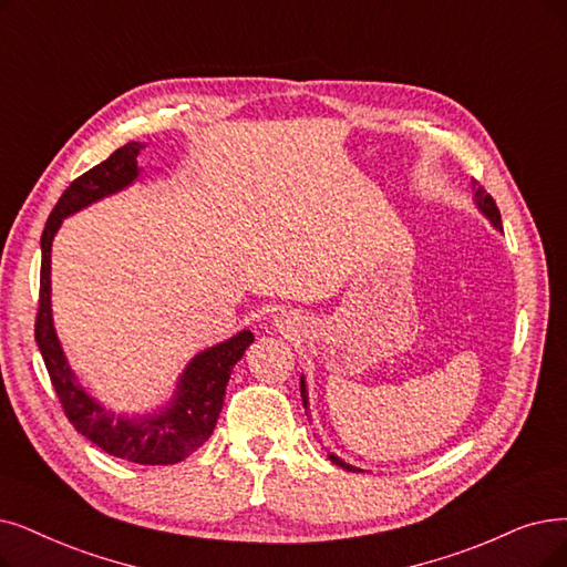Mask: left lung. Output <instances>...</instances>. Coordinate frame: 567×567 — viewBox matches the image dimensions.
Listing matches in <instances>:
<instances>
[{
    "label": "left lung",
    "instance_id": "obj_1",
    "mask_svg": "<svg viewBox=\"0 0 567 567\" xmlns=\"http://www.w3.org/2000/svg\"><path fill=\"white\" fill-rule=\"evenodd\" d=\"M472 186L477 188V193H474V197H477V205H480V209L491 218V223L495 225L497 230H503V220H501V209H497V205H495V199L484 190V186H480V181H472ZM300 393H302V404H305V410H307V386H305V379H300ZM332 463H337V465H342V467H347V470H351V472H358L353 465H347L342 458H337L334 454H330L328 456Z\"/></svg>",
    "mask_w": 567,
    "mask_h": 567
}]
</instances>
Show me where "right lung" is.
Returning a JSON list of instances; mask_svg holds the SVG:
<instances>
[{
	"label": "right lung",
	"mask_w": 567,
	"mask_h": 567,
	"mask_svg": "<svg viewBox=\"0 0 567 567\" xmlns=\"http://www.w3.org/2000/svg\"><path fill=\"white\" fill-rule=\"evenodd\" d=\"M140 148H144L140 142H127L118 151H113L104 163L74 178L58 199L41 235V279L34 337L64 416L70 419L76 433L104 449L106 454L130 463L174 465L190 456L214 433L225 386H228L237 360L254 342V334L241 330L228 342L197 353L181 377L174 400L163 412L125 419L106 412L102 404L85 395L83 386L66 365L51 319V244L62 218L93 205L104 195L130 186L140 174Z\"/></svg>",
	"instance_id": "obj_1"
}]
</instances>
